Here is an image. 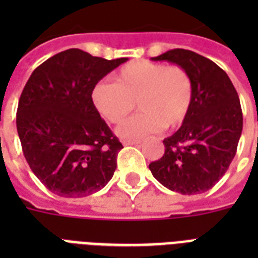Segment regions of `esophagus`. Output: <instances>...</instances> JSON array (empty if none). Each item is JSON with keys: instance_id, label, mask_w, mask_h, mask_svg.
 Segmentation results:
<instances>
[{"instance_id": "1", "label": "esophagus", "mask_w": 258, "mask_h": 258, "mask_svg": "<svg viewBox=\"0 0 258 258\" xmlns=\"http://www.w3.org/2000/svg\"><path fill=\"white\" fill-rule=\"evenodd\" d=\"M123 144H124V146H136V144H140V140L124 139L123 140Z\"/></svg>"}]
</instances>
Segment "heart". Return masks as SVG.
Returning a JSON list of instances; mask_svg holds the SVG:
<instances>
[{
	"instance_id": "heart-1",
	"label": "heart",
	"mask_w": 258,
	"mask_h": 258,
	"mask_svg": "<svg viewBox=\"0 0 258 258\" xmlns=\"http://www.w3.org/2000/svg\"><path fill=\"white\" fill-rule=\"evenodd\" d=\"M114 83L99 82L91 99L102 116L119 123L134 110L140 112L119 125L125 139H139L159 130L176 128L184 123L194 103V82L181 66L134 60L114 74Z\"/></svg>"
}]
</instances>
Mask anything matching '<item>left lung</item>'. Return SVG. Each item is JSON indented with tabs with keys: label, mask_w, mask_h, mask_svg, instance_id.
<instances>
[{
	"label": "left lung",
	"mask_w": 258,
	"mask_h": 258,
	"mask_svg": "<svg viewBox=\"0 0 258 258\" xmlns=\"http://www.w3.org/2000/svg\"><path fill=\"white\" fill-rule=\"evenodd\" d=\"M152 60H168L189 73L194 103L176 133L163 140L164 155L152 162L154 177L183 195L207 192L229 168L242 131L238 94L215 62L184 49L165 51Z\"/></svg>",
	"instance_id": "8db88e82"
}]
</instances>
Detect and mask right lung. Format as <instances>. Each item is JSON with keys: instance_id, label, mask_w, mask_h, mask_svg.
Listing matches in <instances>:
<instances>
[{"instance_id": "1", "label": "right lung", "mask_w": 258, "mask_h": 258, "mask_svg": "<svg viewBox=\"0 0 258 258\" xmlns=\"http://www.w3.org/2000/svg\"><path fill=\"white\" fill-rule=\"evenodd\" d=\"M125 60L69 49L39 64L26 82L17 131L27 164L53 194L85 198L114 175L123 146L100 118L91 93Z\"/></svg>"}]
</instances>
